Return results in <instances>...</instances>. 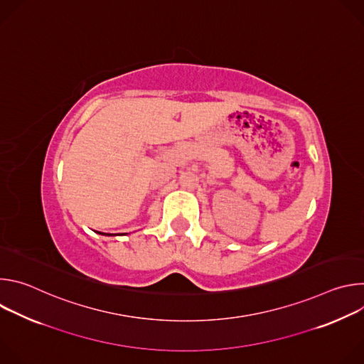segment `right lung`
Segmentation results:
<instances>
[{"label": "right lung", "mask_w": 364, "mask_h": 364, "mask_svg": "<svg viewBox=\"0 0 364 364\" xmlns=\"http://www.w3.org/2000/svg\"><path fill=\"white\" fill-rule=\"evenodd\" d=\"M102 235H103V233H102ZM108 236H109V235H108Z\"/></svg>", "instance_id": "1"}]
</instances>
